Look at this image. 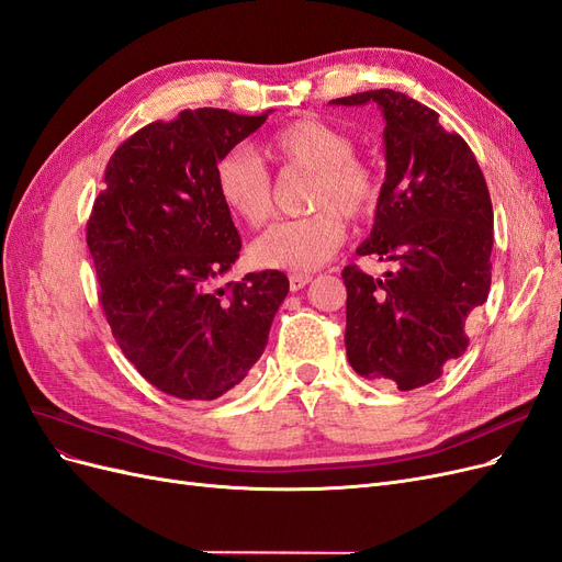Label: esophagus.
<instances>
[{
    "mask_svg": "<svg viewBox=\"0 0 562 562\" xmlns=\"http://www.w3.org/2000/svg\"><path fill=\"white\" fill-rule=\"evenodd\" d=\"M288 281H291V291L295 293V291H302V288L312 281V277L310 274H291L288 277Z\"/></svg>",
    "mask_w": 562,
    "mask_h": 562,
    "instance_id": "34e87169",
    "label": "esophagus"
}]
</instances>
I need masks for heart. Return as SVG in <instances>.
<instances>
[{"mask_svg":"<svg viewBox=\"0 0 562 562\" xmlns=\"http://www.w3.org/2000/svg\"><path fill=\"white\" fill-rule=\"evenodd\" d=\"M267 155L285 171L312 173L310 206L297 220L269 227L252 241L250 258L267 269L307 271L328 262L347 236L342 213L366 220L378 209L380 178L356 157L351 135L321 119H297L267 140ZM215 192L248 227H262L274 213V182L248 147H232L215 164Z\"/></svg>","mask_w":562,"mask_h":562,"instance_id":"heart-1","label":"heart"}]
</instances>
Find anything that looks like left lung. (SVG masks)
Instances as JSON below:
<instances>
[{
	"mask_svg": "<svg viewBox=\"0 0 562 562\" xmlns=\"http://www.w3.org/2000/svg\"><path fill=\"white\" fill-rule=\"evenodd\" d=\"M333 103H378L384 114V184L356 252L396 265L384 279L345 267L347 359L361 378L411 391L469 347L467 318L492 279L490 192L471 147L431 108L391 89Z\"/></svg>",
	"mask_w": 562,
	"mask_h": 562,
	"instance_id": "obj_1",
	"label": "left lung"
}]
</instances>
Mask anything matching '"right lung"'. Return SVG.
<instances>
[{
	"mask_svg": "<svg viewBox=\"0 0 562 562\" xmlns=\"http://www.w3.org/2000/svg\"><path fill=\"white\" fill-rule=\"evenodd\" d=\"M269 112L182 110L133 133L105 168L87 225L100 304L126 359L168 396L213 401L239 384L288 295L277 269L215 288L241 250L215 164Z\"/></svg>",
	"mask_w": 562,
	"mask_h": 562,
	"instance_id": "right-lung-1",
	"label": "right lung"
}]
</instances>
